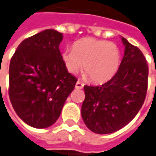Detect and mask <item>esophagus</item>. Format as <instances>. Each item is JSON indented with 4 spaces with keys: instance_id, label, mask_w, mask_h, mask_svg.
Returning <instances> with one entry per match:
<instances>
[{
    "instance_id": "1",
    "label": "esophagus",
    "mask_w": 156,
    "mask_h": 156,
    "mask_svg": "<svg viewBox=\"0 0 156 156\" xmlns=\"http://www.w3.org/2000/svg\"><path fill=\"white\" fill-rule=\"evenodd\" d=\"M76 88L77 89H81V88H83L84 87V84L83 83H81V82H79V81H78L77 83H76Z\"/></svg>"
}]
</instances>
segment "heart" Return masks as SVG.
<instances>
[{"mask_svg":"<svg viewBox=\"0 0 156 156\" xmlns=\"http://www.w3.org/2000/svg\"><path fill=\"white\" fill-rule=\"evenodd\" d=\"M62 62L70 74L82 69L95 83H105L113 78L120 66V49L116 44L105 40L85 38L77 41L73 49L61 52Z\"/></svg>","mask_w":156,"mask_h":156,"instance_id":"heart-1","label":"heart"}]
</instances>
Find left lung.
Listing matches in <instances>:
<instances>
[{
    "label": "left lung",
    "mask_w": 156,
    "mask_h": 156,
    "mask_svg": "<svg viewBox=\"0 0 156 156\" xmlns=\"http://www.w3.org/2000/svg\"><path fill=\"white\" fill-rule=\"evenodd\" d=\"M125 53L116 74L101 86H85L81 115L96 134L114 133L138 113L147 91L148 66L137 47L121 37Z\"/></svg>",
    "instance_id": "obj_1"
}]
</instances>
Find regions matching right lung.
<instances>
[{
    "label": "right lung",
    "instance_id": "1",
    "mask_svg": "<svg viewBox=\"0 0 156 156\" xmlns=\"http://www.w3.org/2000/svg\"><path fill=\"white\" fill-rule=\"evenodd\" d=\"M62 33L45 30L24 40L9 69V97L19 117L47 128L59 117L78 79L66 69L59 51Z\"/></svg>",
    "mask_w": 156,
    "mask_h": 156
}]
</instances>
